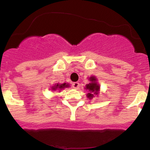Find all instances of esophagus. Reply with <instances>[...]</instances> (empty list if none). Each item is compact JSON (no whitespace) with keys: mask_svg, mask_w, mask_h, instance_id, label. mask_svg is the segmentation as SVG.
Returning <instances> with one entry per match:
<instances>
[{"mask_svg":"<svg viewBox=\"0 0 150 150\" xmlns=\"http://www.w3.org/2000/svg\"><path fill=\"white\" fill-rule=\"evenodd\" d=\"M72 87L74 88L78 89V88L80 87V83H78V82H74L72 84Z\"/></svg>","mask_w":150,"mask_h":150,"instance_id":"34e87169","label":"esophagus"}]
</instances>
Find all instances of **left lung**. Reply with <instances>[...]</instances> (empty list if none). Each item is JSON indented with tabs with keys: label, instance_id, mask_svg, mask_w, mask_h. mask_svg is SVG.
<instances>
[{
	"label": "left lung",
	"instance_id": "1",
	"mask_svg": "<svg viewBox=\"0 0 150 150\" xmlns=\"http://www.w3.org/2000/svg\"><path fill=\"white\" fill-rule=\"evenodd\" d=\"M90 81H91V83L87 84L86 86V89L89 91V92L87 94V97L89 99H92V98L94 96V94H98V91H99V86L96 83V79L95 78V77H91Z\"/></svg>",
	"mask_w": 150,
	"mask_h": 150
}]
</instances>
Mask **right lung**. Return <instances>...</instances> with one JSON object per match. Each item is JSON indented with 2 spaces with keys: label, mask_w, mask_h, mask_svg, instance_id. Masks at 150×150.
<instances>
[{
  "label": "right lung",
  "mask_w": 150,
  "mask_h": 150,
  "mask_svg": "<svg viewBox=\"0 0 150 150\" xmlns=\"http://www.w3.org/2000/svg\"><path fill=\"white\" fill-rule=\"evenodd\" d=\"M67 87H69V85L68 84H66V83H63V84H57L55 86H54L53 87V90H56V89H62V88H67Z\"/></svg>",
  "instance_id": "add662e5"
}]
</instances>
